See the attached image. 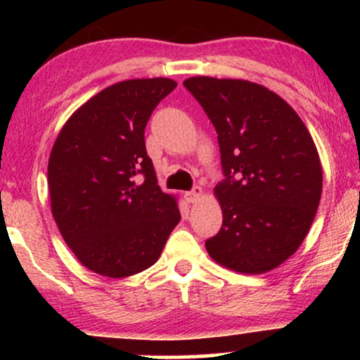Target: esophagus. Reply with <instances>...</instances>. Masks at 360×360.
<instances>
[{
    "mask_svg": "<svg viewBox=\"0 0 360 360\" xmlns=\"http://www.w3.org/2000/svg\"><path fill=\"white\" fill-rule=\"evenodd\" d=\"M201 196H203V190H201V186H195L191 191H186L185 193V200L188 201V203H196Z\"/></svg>",
    "mask_w": 360,
    "mask_h": 360,
    "instance_id": "34e87169",
    "label": "esophagus"
}]
</instances>
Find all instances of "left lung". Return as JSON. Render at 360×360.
I'll return each instance as SVG.
<instances>
[{
	"instance_id": "obj_1",
	"label": "left lung",
	"mask_w": 360,
	"mask_h": 360,
	"mask_svg": "<svg viewBox=\"0 0 360 360\" xmlns=\"http://www.w3.org/2000/svg\"><path fill=\"white\" fill-rule=\"evenodd\" d=\"M184 85L218 132L224 174L214 188L223 226L206 250L236 272H269L297 252L318 211L316 146L293 108L269 88L213 77Z\"/></svg>"
}]
</instances>
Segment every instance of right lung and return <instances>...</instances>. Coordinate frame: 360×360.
Masks as SVG:
<instances>
[{"label": "right lung", "mask_w": 360, "mask_h": 360, "mask_svg": "<svg viewBox=\"0 0 360 360\" xmlns=\"http://www.w3.org/2000/svg\"><path fill=\"white\" fill-rule=\"evenodd\" d=\"M170 78H136L88 100L62 127L49 159L53 219L77 259L111 278L149 269L180 221L157 185L144 129L175 90Z\"/></svg>", "instance_id": "1"}]
</instances>
